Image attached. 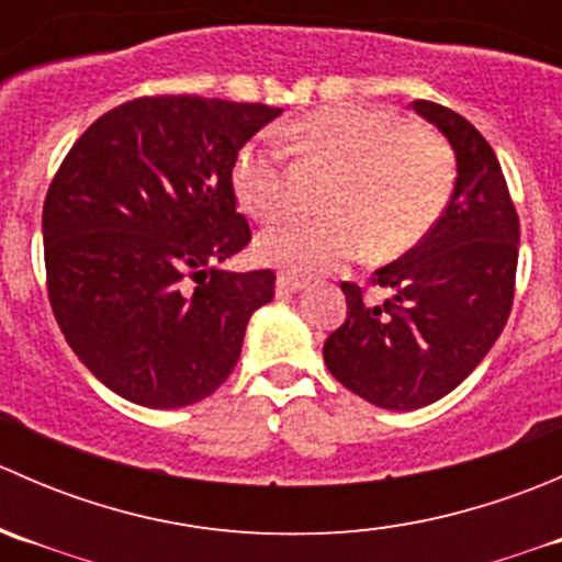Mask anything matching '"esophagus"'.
Returning <instances> with one entry per match:
<instances>
[{"label":"esophagus","instance_id":"1","mask_svg":"<svg viewBox=\"0 0 562 562\" xmlns=\"http://www.w3.org/2000/svg\"><path fill=\"white\" fill-rule=\"evenodd\" d=\"M307 288V282L299 280V277L291 274H280L277 277V296H291V293H299Z\"/></svg>","mask_w":562,"mask_h":562}]
</instances>
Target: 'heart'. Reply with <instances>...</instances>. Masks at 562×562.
Returning <instances> with one entry per match:
<instances>
[{
	"mask_svg": "<svg viewBox=\"0 0 562 562\" xmlns=\"http://www.w3.org/2000/svg\"><path fill=\"white\" fill-rule=\"evenodd\" d=\"M299 146L337 168L323 192V217H293L258 239L260 258L296 274H315L361 255L405 252L438 223L454 187L446 140L391 108H321L293 124ZM236 201L255 220L288 209L285 151L274 135L249 138L231 168Z\"/></svg>",
	"mask_w": 562,
	"mask_h": 562,
	"instance_id": "b5f03b06",
	"label": "heart"
}]
</instances>
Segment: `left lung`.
I'll list each match as a JSON object with an SVG mask.
<instances>
[{
  "label": "left lung",
  "mask_w": 562,
  "mask_h": 562,
  "mask_svg": "<svg viewBox=\"0 0 562 562\" xmlns=\"http://www.w3.org/2000/svg\"><path fill=\"white\" fill-rule=\"evenodd\" d=\"M443 133L457 181L438 223L411 252L375 271L383 304L342 282L348 317L323 345L328 372L386 411H416L454 391L501 337L514 302L519 217L484 135L451 108L416 100Z\"/></svg>",
  "instance_id": "1"
}]
</instances>
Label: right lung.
Wrapping results in <instances>:
<instances>
[{
    "label": "right lung",
    "instance_id": "add662e5",
    "mask_svg": "<svg viewBox=\"0 0 562 562\" xmlns=\"http://www.w3.org/2000/svg\"><path fill=\"white\" fill-rule=\"evenodd\" d=\"M280 113L192 94L130 100L56 171L43 203L50 310L113 394L171 411L234 372L249 317L274 299V271L223 269L249 241L231 168Z\"/></svg>",
    "mask_w": 562,
    "mask_h": 562
}]
</instances>
